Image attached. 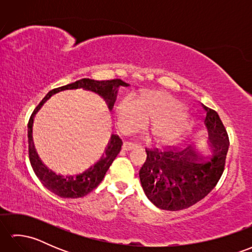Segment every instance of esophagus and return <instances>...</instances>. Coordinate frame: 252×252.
<instances>
[{"instance_id":"obj_1","label":"esophagus","mask_w":252,"mask_h":252,"mask_svg":"<svg viewBox=\"0 0 252 252\" xmlns=\"http://www.w3.org/2000/svg\"><path fill=\"white\" fill-rule=\"evenodd\" d=\"M135 147H137L136 144L131 143V142H125V143H123V145H122V148L125 149V151H132V149L135 148Z\"/></svg>"}]
</instances>
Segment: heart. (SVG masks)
I'll use <instances>...</instances> for the list:
<instances>
[{
  "label": "heart",
  "instance_id": "1",
  "mask_svg": "<svg viewBox=\"0 0 252 252\" xmlns=\"http://www.w3.org/2000/svg\"><path fill=\"white\" fill-rule=\"evenodd\" d=\"M175 107V100L163 92L148 93L137 101L126 96L117 107V120L123 131L136 130L153 120L154 136L164 142L175 134L183 120V115Z\"/></svg>",
  "mask_w": 252,
  "mask_h": 252
}]
</instances>
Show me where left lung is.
<instances>
[{
    "label": "left lung",
    "instance_id": "obj_1",
    "mask_svg": "<svg viewBox=\"0 0 252 252\" xmlns=\"http://www.w3.org/2000/svg\"><path fill=\"white\" fill-rule=\"evenodd\" d=\"M209 140L215 147L211 157H198L183 145L147 149L140 180L155 206L178 211L200 201L215 189L225 165L229 146L227 132L218 112L201 104Z\"/></svg>",
    "mask_w": 252,
    "mask_h": 252
}]
</instances>
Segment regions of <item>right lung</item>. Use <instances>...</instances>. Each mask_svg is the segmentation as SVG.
I'll return each mask as SVG.
<instances>
[{"instance_id":"add662e5","label":"right lung","mask_w":252,"mask_h":252,"mask_svg":"<svg viewBox=\"0 0 252 252\" xmlns=\"http://www.w3.org/2000/svg\"><path fill=\"white\" fill-rule=\"evenodd\" d=\"M120 87H129V84L123 82L120 79L114 80H106V81H97V80L92 79H81L78 81L63 85V87L57 88L50 91L46 94L45 97L41 100V103L36 106V108L32 112L28 123V143H29V159L31 167L33 169L35 175L40 182L43 184L47 189L54 192L55 195L62 198H80L89 192L92 191L94 189L98 186V184L103 181L104 176L109 169L112 161H114L117 155L120 153L122 141L121 138L112 134L110 140L107 144L104 151V154L97 162L91 165L84 172L77 175H62L56 174L50 170L41 161V159L37 156L35 152L33 140H32V125H33V118L37 111L45 101L49 99L52 95H54L61 91L65 90H74V89H83L87 91H92V92L98 94L105 100L108 108L111 110L115 105L117 99L118 89Z\"/></svg>"}]
</instances>
